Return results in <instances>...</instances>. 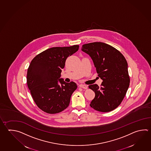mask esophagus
Wrapping results in <instances>:
<instances>
[{
    "mask_svg": "<svg viewBox=\"0 0 151 151\" xmlns=\"http://www.w3.org/2000/svg\"><path fill=\"white\" fill-rule=\"evenodd\" d=\"M80 87L81 88H84V89H87L88 88V86L86 85H84V84H80Z\"/></svg>",
    "mask_w": 151,
    "mask_h": 151,
    "instance_id": "esophagus-1",
    "label": "esophagus"
}]
</instances>
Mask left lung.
Wrapping results in <instances>:
<instances>
[{
	"instance_id": "left-lung-1",
	"label": "left lung",
	"mask_w": 151,
	"mask_h": 151,
	"mask_svg": "<svg viewBox=\"0 0 151 151\" xmlns=\"http://www.w3.org/2000/svg\"><path fill=\"white\" fill-rule=\"evenodd\" d=\"M82 50L91 57L103 80L100 87L88 86L96 94L90 106L101 112L114 110L122 103L130 84L127 60L119 50L102 42L84 44Z\"/></svg>"
}]
</instances>
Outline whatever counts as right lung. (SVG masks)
Returning <instances> with one entry per match:
<instances>
[{"instance_id":"obj_1","label":"right lung","mask_w":151,"mask_h":151,"mask_svg":"<svg viewBox=\"0 0 151 151\" xmlns=\"http://www.w3.org/2000/svg\"><path fill=\"white\" fill-rule=\"evenodd\" d=\"M78 48L77 45L48 48L31 61L27 71V86L35 103L42 111L56 114L68 107L77 86L74 82L66 83L59 78L67 58Z\"/></svg>"}]
</instances>
